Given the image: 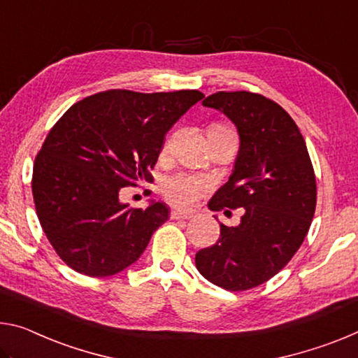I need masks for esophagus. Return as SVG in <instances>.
Returning <instances> with one entry per match:
<instances>
[{
    "label": "esophagus",
    "instance_id": "esophagus-1",
    "mask_svg": "<svg viewBox=\"0 0 358 358\" xmlns=\"http://www.w3.org/2000/svg\"><path fill=\"white\" fill-rule=\"evenodd\" d=\"M170 217H172V220H189V218H192V212H181V210H172Z\"/></svg>",
    "mask_w": 358,
    "mask_h": 358
}]
</instances>
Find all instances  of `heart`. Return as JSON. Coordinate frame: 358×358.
Here are the masks:
<instances>
[{
  "mask_svg": "<svg viewBox=\"0 0 358 358\" xmlns=\"http://www.w3.org/2000/svg\"><path fill=\"white\" fill-rule=\"evenodd\" d=\"M208 188V181L189 173H177L162 183V191L170 202L177 206H189L196 202Z\"/></svg>",
  "mask_w": 358,
  "mask_h": 358,
  "instance_id": "1",
  "label": "heart"
}]
</instances>
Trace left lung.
Instances as JSON below:
<instances>
[{
	"label": "left lung",
	"instance_id": "8db88e82",
	"mask_svg": "<svg viewBox=\"0 0 358 358\" xmlns=\"http://www.w3.org/2000/svg\"><path fill=\"white\" fill-rule=\"evenodd\" d=\"M202 105L228 116L241 138L228 183L208 208L245 212L237 226L220 223V239L196 253V268L224 290H248L285 268L301 247L315 212L314 169L298 126L275 101L241 90L208 95Z\"/></svg>",
	"mask_w": 358,
	"mask_h": 358
}]
</instances>
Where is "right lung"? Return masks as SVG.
Masks as SVG:
<instances>
[{
    "instance_id": "add662e5",
    "label": "right lung",
    "mask_w": 358,
    "mask_h": 358,
    "mask_svg": "<svg viewBox=\"0 0 358 358\" xmlns=\"http://www.w3.org/2000/svg\"><path fill=\"white\" fill-rule=\"evenodd\" d=\"M199 90L140 94L113 89L73 105L50 129L33 166L31 191L44 234L65 264L108 277L137 261L169 207L129 208L124 186L151 181L164 137Z\"/></svg>"
}]
</instances>
